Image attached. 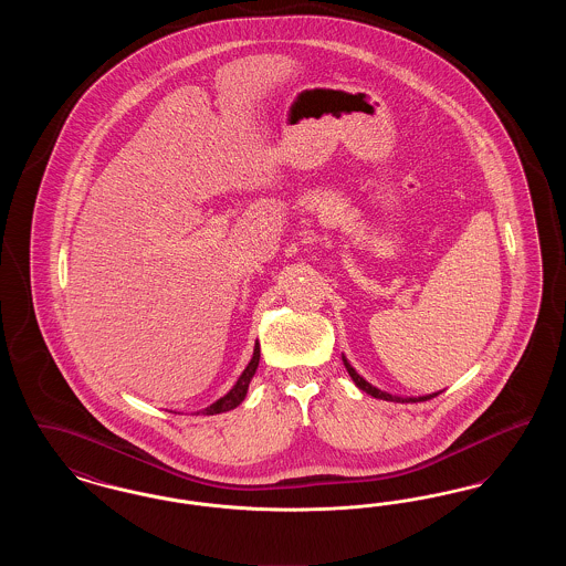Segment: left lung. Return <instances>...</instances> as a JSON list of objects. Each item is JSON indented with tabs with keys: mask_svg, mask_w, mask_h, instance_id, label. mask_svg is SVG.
Listing matches in <instances>:
<instances>
[{
	"mask_svg": "<svg viewBox=\"0 0 566 566\" xmlns=\"http://www.w3.org/2000/svg\"><path fill=\"white\" fill-rule=\"evenodd\" d=\"M344 365H346V369H348V374H350L352 379H354V384L360 388V390H365L367 395H371V397H376V399H384V401H395V403H418V401H429L432 397H437L439 392H434V395H427V397H418V399H413V397H409V399H403V397H392V395H388V392H381V390H377L376 386H371L369 381H365L363 377L358 376L356 371H354V367H352L350 363L344 358Z\"/></svg>",
	"mask_w": 566,
	"mask_h": 566,
	"instance_id": "8db88e82",
	"label": "left lung"
}]
</instances>
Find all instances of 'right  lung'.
<instances>
[{"mask_svg":"<svg viewBox=\"0 0 566 566\" xmlns=\"http://www.w3.org/2000/svg\"><path fill=\"white\" fill-rule=\"evenodd\" d=\"M259 358H261V348H259V344H256V346H254V354H252V360H250L248 367L243 369V374L240 376V379H238V384H235L222 399H218L216 403L206 407L201 413H203V416H214V413L229 411V409H233V407H238V405L242 403L243 399H245V392H248V384H250L252 376L256 374Z\"/></svg>","mask_w":566,"mask_h":566,"instance_id":"1","label":"right lung"}]
</instances>
